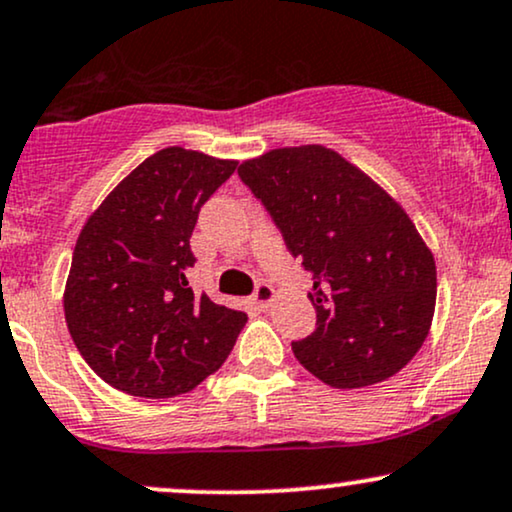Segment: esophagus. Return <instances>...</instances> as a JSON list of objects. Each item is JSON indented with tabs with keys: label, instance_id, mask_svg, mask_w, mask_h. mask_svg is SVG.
Listing matches in <instances>:
<instances>
[{
	"label": "esophagus",
	"instance_id": "34e87169",
	"mask_svg": "<svg viewBox=\"0 0 512 512\" xmlns=\"http://www.w3.org/2000/svg\"><path fill=\"white\" fill-rule=\"evenodd\" d=\"M276 298V293H274V288L269 286L267 281H260L255 286V293H252V303H255L257 307H269L272 305V300Z\"/></svg>",
	"mask_w": 512,
	"mask_h": 512
}]
</instances>
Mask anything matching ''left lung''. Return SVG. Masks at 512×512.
Here are the masks:
<instances>
[{"label": "left lung", "instance_id": "left-lung-1", "mask_svg": "<svg viewBox=\"0 0 512 512\" xmlns=\"http://www.w3.org/2000/svg\"><path fill=\"white\" fill-rule=\"evenodd\" d=\"M238 176L312 274L317 326L291 343L300 365L334 389L400 372L436 305L434 255L405 209L322 145L272 150L240 164Z\"/></svg>", "mask_w": 512, "mask_h": 512}]
</instances>
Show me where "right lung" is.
<instances>
[{"mask_svg": "<svg viewBox=\"0 0 512 512\" xmlns=\"http://www.w3.org/2000/svg\"><path fill=\"white\" fill-rule=\"evenodd\" d=\"M236 166L166 147L135 166L80 231L64 315L83 360L114 389L181 396L236 346L248 315L188 286L197 214Z\"/></svg>", "mask_w": 512, "mask_h": 512, "instance_id": "obj_1", "label": "right lung"}]
</instances>
